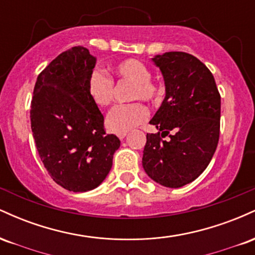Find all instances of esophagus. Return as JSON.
I'll return each instance as SVG.
<instances>
[{
    "instance_id": "1",
    "label": "esophagus",
    "mask_w": 255,
    "mask_h": 255,
    "mask_svg": "<svg viewBox=\"0 0 255 255\" xmlns=\"http://www.w3.org/2000/svg\"><path fill=\"white\" fill-rule=\"evenodd\" d=\"M126 135H127V133H120V134H118V136H119L120 140H124L125 137H126Z\"/></svg>"
}]
</instances>
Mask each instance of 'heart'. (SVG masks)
I'll return each mask as SVG.
<instances>
[{"instance_id": "obj_1", "label": "heart", "mask_w": 255, "mask_h": 255, "mask_svg": "<svg viewBox=\"0 0 255 255\" xmlns=\"http://www.w3.org/2000/svg\"><path fill=\"white\" fill-rule=\"evenodd\" d=\"M114 73L120 80L131 83L129 99H142L145 102H154L160 96V87L152 83L148 67L135 58L122 61L114 67ZM89 95L93 103L98 107H108L113 101V80L104 72L95 69L91 73L87 84ZM147 118V110L139 102L118 105L110 110L105 119V125L114 133H127L141 125Z\"/></svg>"}]
</instances>
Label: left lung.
Masks as SVG:
<instances>
[{"label":"left lung","mask_w":255,"mask_h":255,"mask_svg":"<svg viewBox=\"0 0 255 255\" xmlns=\"http://www.w3.org/2000/svg\"><path fill=\"white\" fill-rule=\"evenodd\" d=\"M162 73L165 97L150 121L162 130L147 134L142 168L154 182L180 188L194 181L211 162L217 148L221 96L215 78L191 54L164 52L151 58Z\"/></svg>","instance_id":"obj_1"}]
</instances>
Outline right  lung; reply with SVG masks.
Here are the masks:
<instances>
[{"mask_svg":"<svg viewBox=\"0 0 255 255\" xmlns=\"http://www.w3.org/2000/svg\"><path fill=\"white\" fill-rule=\"evenodd\" d=\"M97 58L84 46L62 52L38 75L31 128L52 180L71 192L97 188L113 166L120 139L105 134L104 118L87 84Z\"/></svg>","mask_w":255,"mask_h":255,"instance_id":"right-lung-1","label":"right lung"}]
</instances>
